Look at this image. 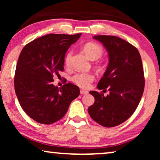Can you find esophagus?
I'll return each instance as SVG.
<instances>
[{
    "mask_svg": "<svg viewBox=\"0 0 160 160\" xmlns=\"http://www.w3.org/2000/svg\"><path fill=\"white\" fill-rule=\"evenodd\" d=\"M80 93L82 94V95H87V94H88V92L86 90H84V89H81Z\"/></svg>",
    "mask_w": 160,
    "mask_h": 160,
    "instance_id": "34e87169",
    "label": "esophagus"
}]
</instances>
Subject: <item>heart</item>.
Instances as JSON below:
<instances>
[{"instance_id": "b5f03b06", "label": "heart", "mask_w": 160, "mask_h": 160, "mask_svg": "<svg viewBox=\"0 0 160 160\" xmlns=\"http://www.w3.org/2000/svg\"><path fill=\"white\" fill-rule=\"evenodd\" d=\"M84 51L87 55L92 60H96L102 56L103 49L101 46L96 43L89 42L84 46ZM72 51H69L65 57V64L66 66H69ZM95 76L91 73H77L72 76V82L81 88H88L89 85L93 82Z\"/></svg>"}]
</instances>
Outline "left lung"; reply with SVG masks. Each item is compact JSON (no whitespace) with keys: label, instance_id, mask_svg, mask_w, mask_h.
I'll return each instance as SVG.
<instances>
[{"label":"left lung","instance_id":"obj_1","mask_svg":"<svg viewBox=\"0 0 160 160\" xmlns=\"http://www.w3.org/2000/svg\"><path fill=\"white\" fill-rule=\"evenodd\" d=\"M108 52L109 62L98 84V89L109 95L91 91L95 102L89 107L92 119L100 125L112 128L129 119L138 106L144 90V74L140 53L128 41L113 36H95Z\"/></svg>","mask_w":160,"mask_h":160}]
</instances>
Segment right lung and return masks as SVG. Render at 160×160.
<instances>
[{
	"label": "right lung",
	"mask_w": 160,
	"mask_h": 160,
	"mask_svg": "<svg viewBox=\"0 0 160 160\" xmlns=\"http://www.w3.org/2000/svg\"><path fill=\"white\" fill-rule=\"evenodd\" d=\"M81 35H46L25 45L19 54L15 92L24 111L38 123L50 124L62 119L79 95L76 85L68 83L58 88L52 82L54 75L64 70L65 53Z\"/></svg>",
	"instance_id": "obj_1"
}]
</instances>
